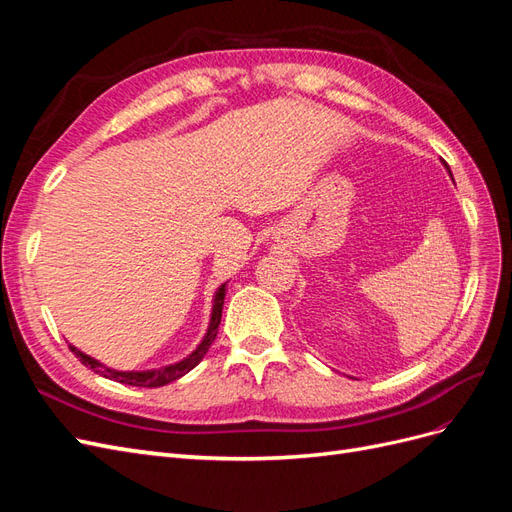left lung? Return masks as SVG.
I'll return each instance as SVG.
<instances>
[{"mask_svg":"<svg viewBox=\"0 0 512 512\" xmlns=\"http://www.w3.org/2000/svg\"><path fill=\"white\" fill-rule=\"evenodd\" d=\"M444 166H446V164H444ZM446 170H448V175H451V168H448V166H446ZM451 177H453V175H451Z\"/></svg>","mask_w":512,"mask_h":512,"instance_id":"1","label":"left lung"}]
</instances>
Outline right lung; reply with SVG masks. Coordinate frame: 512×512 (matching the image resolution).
<instances>
[{"mask_svg":"<svg viewBox=\"0 0 512 512\" xmlns=\"http://www.w3.org/2000/svg\"><path fill=\"white\" fill-rule=\"evenodd\" d=\"M224 297H226V282L218 290H215V294H213V305H211V316H209L207 333L203 335V339H200L198 346L188 356H183L181 361L168 363V365H162V367L141 369V371H134V369L132 371H123V369H113V367L100 363L98 359H94V356L85 354L83 350H79V348L72 346V344H70V350L74 352L76 359H81V363L85 367H89L98 376H104L108 380H115V382H121V384H130V386H145V389H158V386H164L168 382L179 380L181 376L188 374V371H192L200 361L205 359V354L209 352L215 335H218L220 322H222Z\"/></svg>","mask_w":512,"mask_h":512,"instance_id":"add662e5","label":"right lung"}]
</instances>
